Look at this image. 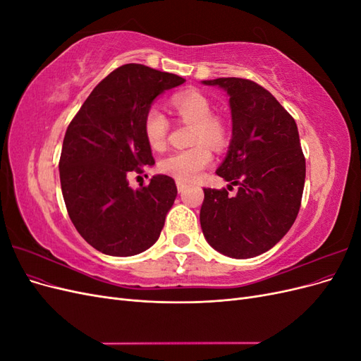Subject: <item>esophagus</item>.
I'll return each mask as SVG.
<instances>
[{"label":"esophagus","mask_w":361,"mask_h":361,"mask_svg":"<svg viewBox=\"0 0 361 361\" xmlns=\"http://www.w3.org/2000/svg\"><path fill=\"white\" fill-rule=\"evenodd\" d=\"M176 187H178V191H179V192H182V191L185 190V183H183V182H180V180H178V182H176Z\"/></svg>","instance_id":"obj_1"}]
</instances>
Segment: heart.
<instances>
[{
	"label": "heart",
	"instance_id": "b5f03b06",
	"mask_svg": "<svg viewBox=\"0 0 361 361\" xmlns=\"http://www.w3.org/2000/svg\"><path fill=\"white\" fill-rule=\"evenodd\" d=\"M171 105L180 118L194 123L191 143L192 147L173 150L159 162V170L164 174L180 182H191L200 171L209 166L214 149H221L227 141V129L220 118L212 116L209 99L200 92L187 90L173 96ZM145 137L154 149L166 145L169 134V120L157 106L147 110L143 122Z\"/></svg>",
	"mask_w": 361,
	"mask_h": 361
}]
</instances>
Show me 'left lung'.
Segmentation results:
<instances>
[{
  "label": "left lung",
  "mask_w": 361,
  "mask_h": 361,
  "mask_svg": "<svg viewBox=\"0 0 361 361\" xmlns=\"http://www.w3.org/2000/svg\"><path fill=\"white\" fill-rule=\"evenodd\" d=\"M202 82L228 94L232 140L216 174L239 187L235 195L224 188L203 190L202 231L221 255L255 257L274 247L298 215L305 179L298 128L276 97L255 81Z\"/></svg>",
  "instance_id": "obj_1"
}]
</instances>
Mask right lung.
<instances>
[{
    "label": "right lung",
    "instance_id": "right-lung-1",
    "mask_svg": "<svg viewBox=\"0 0 361 361\" xmlns=\"http://www.w3.org/2000/svg\"><path fill=\"white\" fill-rule=\"evenodd\" d=\"M183 82L174 73L125 64L94 87L68 126L60 157L63 199L76 231L104 255L134 256L158 241L176 183L157 174L133 190L128 176L155 164L143 129L152 102Z\"/></svg>",
    "mask_w": 361,
    "mask_h": 361
}]
</instances>
